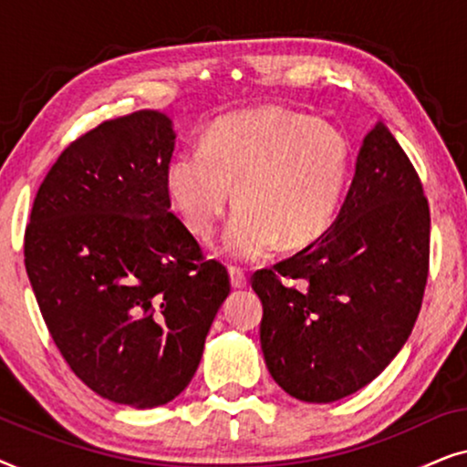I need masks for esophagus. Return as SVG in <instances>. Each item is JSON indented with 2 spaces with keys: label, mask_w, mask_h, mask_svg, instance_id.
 I'll return each mask as SVG.
<instances>
[{
  "label": "esophagus",
  "mask_w": 467,
  "mask_h": 467,
  "mask_svg": "<svg viewBox=\"0 0 467 467\" xmlns=\"http://www.w3.org/2000/svg\"><path fill=\"white\" fill-rule=\"evenodd\" d=\"M229 278H232V286L234 289H244L248 285L246 274L240 270V267H229Z\"/></svg>",
  "instance_id": "esophagus-1"
}]
</instances>
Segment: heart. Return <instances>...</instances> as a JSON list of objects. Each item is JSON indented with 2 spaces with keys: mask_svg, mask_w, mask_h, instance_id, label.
Returning a JSON list of instances; mask_svg holds the SVG:
<instances>
[{
  "mask_svg": "<svg viewBox=\"0 0 467 467\" xmlns=\"http://www.w3.org/2000/svg\"><path fill=\"white\" fill-rule=\"evenodd\" d=\"M348 171L350 146L336 127L270 106L210 127L202 149L171 159L165 184L197 238L214 232L235 197L223 251L254 261L276 244L299 251L321 240L340 213Z\"/></svg>",
  "mask_w": 467,
  "mask_h": 467,
  "instance_id": "1",
  "label": "heart"
}]
</instances>
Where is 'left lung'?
I'll list each match as a JSON object with an SVG mask.
<instances>
[{"instance_id":"left-lung-1","label":"left lung","mask_w":467,"mask_h":467,"mask_svg":"<svg viewBox=\"0 0 467 467\" xmlns=\"http://www.w3.org/2000/svg\"><path fill=\"white\" fill-rule=\"evenodd\" d=\"M430 272V203L404 149L379 123L321 240L253 274L261 350L293 398L329 404L369 385L404 347Z\"/></svg>"}]
</instances>
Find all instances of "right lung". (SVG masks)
Wrapping results in <instances>:
<instances>
[{
  "instance_id": "1",
  "label": "right lung",
  "mask_w": 467,
  "mask_h": 467,
  "mask_svg": "<svg viewBox=\"0 0 467 467\" xmlns=\"http://www.w3.org/2000/svg\"><path fill=\"white\" fill-rule=\"evenodd\" d=\"M174 140L157 110L104 120L48 170L25 229L31 289L63 359L133 408L184 391L232 289L225 265L203 259L170 213Z\"/></svg>"
}]
</instances>
